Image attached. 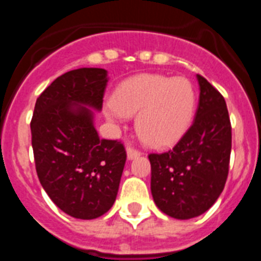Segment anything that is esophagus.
<instances>
[{"instance_id": "34e87169", "label": "esophagus", "mask_w": 261, "mask_h": 261, "mask_svg": "<svg viewBox=\"0 0 261 261\" xmlns=\"http://www.w3.org/2000/svg\"><path fill=\"white\" fill-rule=\"evenodd\" d=\"M140 150H137V149H135V147L132 146H128L126 147V155H128V159H133L136 158V156L140 155Z\"/></svg>"}]
</instances>
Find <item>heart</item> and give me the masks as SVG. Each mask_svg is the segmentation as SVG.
I'll list each match as a JSON object with an SVG mask.
<instances>
[{"label":"heart","mask_w":261,"mask_h":261,"mask_svg":"<svg viewBox=\"0 0 261 261\" xmlns=\"http://www.w3.org/2000/svg\"><path fill=\"white\" fill-rule=\"evenodd\" d=\"M196 107V90L190 80L142 74L120 85L112 96L108 117L135 115L136 130L153 146H165L184 135Z\"/></svg>","instance_id":"1"}]
</instances>
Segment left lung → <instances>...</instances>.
I'll return each instance as SVG.
<instances>
[{
  "label": "left lung",
  "instance_id": "1",
  "mask_svg": "<svg viewBox=\"0 0 261 261\" xmlns=\"http://www.w3.org/2000/svg\"><path fill=\"white\" fill-rule=\"evenodd\" d=\"M192 125L172 149L150 153L151 195L163 213L190 220L220 197L229 175L231 123L225 98L202 75Z\"/></svg>",
  "mask_w": 261,
  "mask_h": 261
}]
</instances>
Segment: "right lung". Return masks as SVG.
Returning a JSON list of instances; mask_svg holds the SVG:
<instances>
[{
  "label": "right lung",
  "mask_w": 261,
  "mask_h": 261,
  "mask_svg": "<svg viewBox=\"0 0 261 261\" xmlns=\"http://www.w3.org/2000/svg\"><path fill=\"white\" fill-rule=\"evenodd\" d=\"M107 82L105 69L66 71L39 95L31 119L40 184L62 212L81 220L110 211L126 161L123 142L99 138L91 111L80 106L100 110Z\"/></svg>",
  "instance_id": "add662e5"
}]
</instances>
